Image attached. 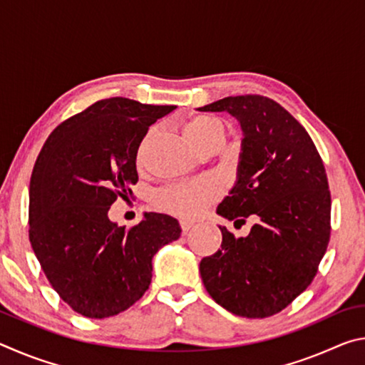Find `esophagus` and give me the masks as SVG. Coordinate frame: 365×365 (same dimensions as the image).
<instances>
[{
  "mask_svg": "<svg viewBox=\"0 0 365 365\" xmlns=\"http://www.w3.org/2000/svg\"><path fill=\"white\" fill-rule=\"evenodd\" d=\"M193 227H195L193 222L185 220V219H183V220H180V228H182V232H183V233H188Z\"/></svg>",
  "mask_w": 365,
  "mask_h": 365,
  "instance_id": "34e87169",
  "label": "esophagus"
}]
</instances>
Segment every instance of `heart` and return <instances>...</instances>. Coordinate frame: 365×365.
Instances as JSON below:
<instances>
[{
	"label": "heart",
	"instance_id": "obj_1",
	"mask_svg": "<svg viewBox=\"0 0 365 365\" xmlns=\"http://www.w3.org/2000/svg\"><path fill=\"white\" fill-rule=\"evenodd\" d=\"M183 130L191 143L207 150V148H219L225 137V127L217 117L207 114H196L188 117L183 123ZM154 137V128L145 135L137 151V163L143 164L146 151ZM220 187L211 178H200L182 185L164 188L156 195V202L160 209L187 219H195L206 211V207L217 200Z\"/></svg>",
	"mask_w": 365,
	"mask_h": 365
}]
</instances>
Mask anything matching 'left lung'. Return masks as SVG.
<instances>
[{
	"mask_svg": "<svg viewBox=\"0 0 365 365\" xmlns=\"http://www.w3.org/2000/svg\"><path fill=\"white\" fill-rule=\"evenodd\" d=\"M200 110L232 114L243 130L237 182L217 214L256 219L245 238L219 227L220 250L200 264L202 283L232 314L270 317L311 285L329 246L331 197L322 158L306 128L270 98L228 96Z\"/></svg>",
	"mask_w": 365,
	"mask_h": 365,
	"instance_id": "8db88e82",
	"label": "left lung"
}]
</instances>
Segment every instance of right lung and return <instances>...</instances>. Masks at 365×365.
I'll list each match as a JSON object with an SVG mask.
<instances>
[{
	"label": "right lung",
	"mask_w": 365,
	"mask_h": 365,
	"mask_svg": "<svg viewBox=\"0 0 365 365\" xmlns=\"http://www.w3.org/2000/svg\"><path fill=\"white\" fill-rule=\"evenodd\" d=\"M175 106L128 98L91 104L54 128L30 178L29 238L51 287L88 319L113 317L150 288L153 256L175 242L177 219L148 212L119 227L108 211L138 182L137 151Z\"/></svg>",
	"instance_id": "add662e5"
}]
</instances>
